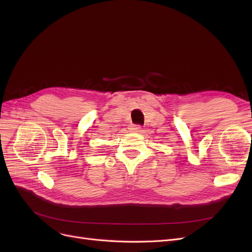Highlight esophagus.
Here are the masks:
<instances>
[{
	"mask_svg": "<svg viewBox=\"0 0 252 252\" xmlns=\"http://www.w3.org/2000/svg\"><path fill=\"white\" fill-rule=\"evenodd\" d=\"M130 129H131L132 132H138L139 133V132L142 131V127L140 125H132Z\"/></svg>",
	"mask_w": 252,
	"mask_h": 252,
	"instance_id": "obj_1",
	"label": "esophagus"
}]
</instances>
